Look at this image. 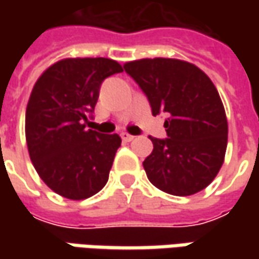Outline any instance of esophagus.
<instances>
[{
  "instance_id": "obj_1",
  "label": "esophagus",
  "mask_w": 259,
  "mask_h": 259,
  "mask_svg": "<svg viewBox=\"0 0 259 259\" xmlns=\"http://www.w3.org/2000/svg\"><path fill=\"white\" fill-rule=\"evenodd\" d=\"M121 138H122L124 141H128V143H130V141L134 140V135L128 134V133H122V134H121Z\"/></svg>"
}]
</instances>
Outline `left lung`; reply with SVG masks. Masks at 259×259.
Instances as JSON below:
<instances>
[{
    "label": "left lung",
    "mask_w": 259,
    "mask_h": 259,
    "mask_svg": "<svg viewBox=\"0 0 259 259\" xmlns=\"http://www.w3.org/2000/svg\"><path fill=\"white\" fill-rule=\"evenodd\" d=\"M124 69L147 95L153 115L168 114V138L150 137L154 148L143 163L148 180L174 196L203 190L219 173L228 145L226 114L213 82L179 59H141Z\"/></svg>",
    "instance_id": "1"
}]
</instances>
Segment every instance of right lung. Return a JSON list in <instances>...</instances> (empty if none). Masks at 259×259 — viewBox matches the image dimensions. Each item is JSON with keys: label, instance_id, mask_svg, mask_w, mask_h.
<instances>
[{"label": "right lung", "instance_id": "add662e5", "mask_svg": "<svg viewBox=\"0 0 259 259\" xmlns=\"http://www.w3.org/2000/svg\"><path fill=\"white\" fill-rule=\"evenodd\" d=\"M122 66L105 57L63 59L37 79L25 109V140L35 171L53 192L83 200L104 189L118 134L86 128L101 85Z\"/></svg>", "mask_w": 259, "mask_h": 259}]
</instances>
